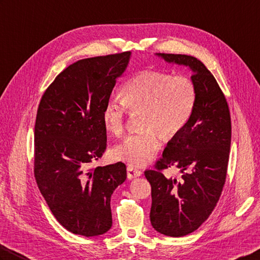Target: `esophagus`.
<instances>
[{
	"label": "esophagus",
	"instance_id": "1",
	"mask_svg": "<svg viewBox=\"0 0 260 260\" xmlns=\"http://www.w3.org/2000/svg\"><path fill=\"white\" fill-rule=\"evenodd\" d=\"M142 174V171L139 170V169H136L134 167L129 166L128 168H126V175H128V179H135V178H138V176H140Z\"/></svg>",
	"mask_w": 260,
	"mask_h": 260
}]
</instances>
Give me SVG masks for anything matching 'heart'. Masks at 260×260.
<instances>
[{
    "mask_svg": "<svg viewBox=\"0 0 260 260\" xmlns=\"http://www.w3.org/2000/svg\"><path fill=\"white\" fill-rule=\"evenodd\" d=\"M198 90L186 76L145 71L122 87V99L111 97L103 109V122L112 135H121L128 112H140L142 131L126 136L112 150L117 160L141 167L160 150L163 139H172L185 128L195 109Z\"/></svg>",
    "mask_w": 260,
    "mask_h": 260,
    "instance_id": "heart-1",
    "label": "heart"
}]
</instances>
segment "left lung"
I'll return each instance as SVG.
<instances>
[{
  "instance_id": "obj_1",
  "label": "left lung",
  "mask_w": 260,
  "mask_h": 260,
  "mask_svg": "<svg viewBox=\"0 0 260 260\" xmlns=\"http://www.w3.org/2000/svg\"><path fill=\"white\" fill-rule=\"evenodd\" d=\"M159 55L191 68L198 90L188 123L168 142L153 169L144 171L151 184L152 226L163 235L181 237L198 230L220 198L229 167L232 121L225 94L203 62L187 55ZM170 167L181 171L179 179L164 176V170Z\"/></svg>"
}]
</instances>
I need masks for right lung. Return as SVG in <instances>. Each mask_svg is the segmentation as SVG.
Masks as SVG:
<instances>
[{
    "label": "right lung",
    "instance_id": "right-lung-1",
    "mask_svg": "<svg viewBox=\"0 0 260 260\" xmlns=\"http://www.w3.org/2000/svg\"><path fill=\"white\" fill-rule=\"evenodd\" d=\"M130 52L81 59L48 86L37 109L34 176L58 223L86 237L111 229L110 198L126 179L122 162L89 168L107 149L103 109Z\"/></svg>",
    "mask_w": 260,
    "mask_h": 260
}]
</instances>
